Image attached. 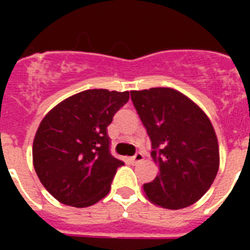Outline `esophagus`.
Listing matches in <instances>:
<instances>
[{
	"label": "esophagus",
	"mask_w": 250,
	"mask_h": 250,
	"mask_svg": "<svg viewBox=\"0 0 250 250\" xmlns=\"http://www.w3.org/2000/svg\"><path fill=\"white\" fill-rule=\"evenodd\" d=\"M131 161H132L133 164H139V162H143V161H144V154H143V153H136V154H135V156L132 157V158H131Z\"/></svg>",
	"instance_id": "esophagus-1"
}]
</instances>
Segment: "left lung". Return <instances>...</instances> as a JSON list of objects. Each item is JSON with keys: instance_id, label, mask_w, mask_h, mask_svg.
Listing matches in <instances>:
<instances>
[{"instance_id": "1", "label": "left lung", "mask_w": 250, "mask_h": 250, "mask_svg": "<svg viewBox=\"0 0 250 250\" xmlns=\"http://www.w3.org/2000/svg\"><path fill=\"white\" fill-rule=\"evenodd\" d=\"M131 100L152 141L160 174L143 186L149 201L165 209L193 205L219 168V145L209 117L172 88L131 90Z\"/></svg>"}]
</instances>
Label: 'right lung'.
Returning <instances> with one entry per match:
<instances>
[{"label":"right lung","mask_w":250,"mask_h":250,"mask_svg":"<svg viewBox=\"0 0 250 250\" xmlns=\"http://www.w3.org/2000/svg\"><path fill=\"white\" fill-rule=\"evenodd\" d=\"M128 100V90L86 89L61 101L42 118L33 139V167L56 200L86 208L109 193L125 162L110 154L106 128Z\"/></svg>","instance_id":"obj_1"}]
</instances>
